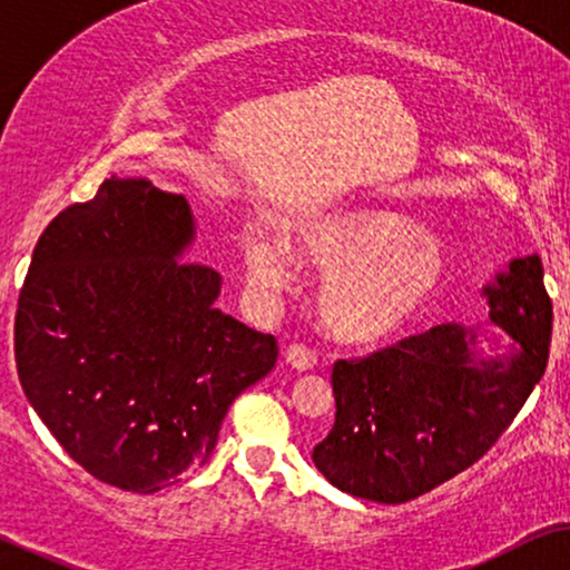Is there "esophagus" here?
Listing matches in <instances>:
<instances>
[{
    "label": "esophagus",
    "mask_w": 570,
    "mask_h": 570,
    "mask_svg": "<svg viewBox=\"0 0 570 570\" xmlns=\"http://www.w3.org/2000/svg\"><path fill=\"white\" fill-rule=\"evenodd\" d=\"M284 360L292 370H297V373H307V370H313L317 364L315 352H309L307 346H299V344H292L289 348H286Z\"/></svg>",
    "instance_id": "1"
}]
</instances>
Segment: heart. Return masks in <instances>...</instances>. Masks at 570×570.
Masks as SVG:
<instances>
[{"label": "heart", "instance_id": "heart-1", "mask_svg": "<svg viewBox=\"0 0 570 570\" xmlns=\"http://www.w3.org/2000/svg\"><path fill=\"white\" fill-rule=\"evenodd\" d=\"M292 253L321 273L317 317L341 344L375 346L399 338L432 307L449 278L443 247L412 218L389 208H336L294 226ZM247 281L261 297L292 284V255L278 242L247 247Z\"/></svg>", "mask_w": 570, "mask_h": 570}]
</instances>
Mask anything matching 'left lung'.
<instances>
[{"instance_id": "1", "label": "left lung", "mask_w": 570, "mask_h": 570, "mask_svg": "<svg viewBox=\"0 0 570 570\" xmlns=\"http://www.w3.org/2000/svg\"><path fill=\"white\" fill-rule=\"evenodd\" d=\"M540 255L513 257L482 286L488 325L443 323L364 360L333 364L336 422L313 461L333 488L406 503L464 472L542 381L552 305ZM488 340L492 357L483 354Z\"/></svg>"}]
</instances>
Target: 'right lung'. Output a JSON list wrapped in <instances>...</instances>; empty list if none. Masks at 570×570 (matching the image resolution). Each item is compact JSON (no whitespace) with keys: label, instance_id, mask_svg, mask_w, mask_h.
Segmentation results:
<instances>
[{"label":"right lung","instance_id":"add662e5","mask_svg":"<svg viewBox=\"0 0 570 570\" xmlns=\"http://www.w3.org/2000/svg\"><path fill=\"white\" fill-rule=\"evenodd\" d=\"M193 242L185 197L111 177L47 226L18 299L33 412L88 474L138 495L206 464L232 401L278 354L214 305V268L181 263Z\"/></svg>","mask_w":570,"mask_h":570}]
</instances>
